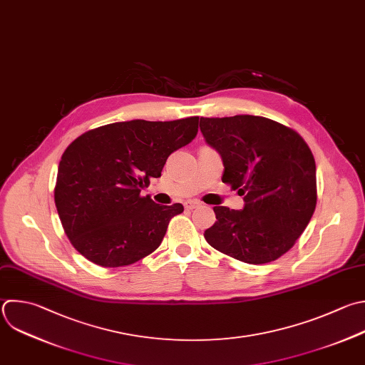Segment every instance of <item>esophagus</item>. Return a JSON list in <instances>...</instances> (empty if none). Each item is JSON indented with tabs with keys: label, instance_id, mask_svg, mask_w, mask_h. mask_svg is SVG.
I'll return each instance as SVG.
<instances>
[{
	"label": "esophagus",
	"instance_id": "esophagus-1",
	"mask_svg": "<svg viewBox=\"0 0 365 365\" xmlns=\"http://www.w3.org/2000/svg\"><path fill=\"white\" fill-rule=\"evenodd\" d=\"M184 207H185L187 210H194V208L200 207V202L195 201V200H188V201L184 202Z\"/></svg>",
	"mask_w": 365,
	"mask_h": 365
}]
</instances>
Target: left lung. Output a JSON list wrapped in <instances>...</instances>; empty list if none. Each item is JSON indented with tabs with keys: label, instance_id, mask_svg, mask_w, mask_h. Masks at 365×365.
I'll use <instances>...</instances> for the list:
<instances>
[{
	"label": "left lung",
	"instance_id": "1",
	"mask_svg": "<svg viewBox=\"0 0 365 365\" xmlns=\"http://www.w3.org/2000/svg\"><path fill=\"white\" fill-rule=\"evenodd\" d=\"M205 143L222 160V182L244 195L242 210L214 207L205 230L215 250L247 264L285 254L308 225L317 204L315 161L292 130L264 117L202 118Z\"/></svg>",
	"mask_w": 365,
	"mask_h": 365
}]
</instances>
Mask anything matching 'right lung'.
Returning <instances> with one entry per match:
<instances>
[{"mask_svg":"<svg viewBox=\"0 0 365 365\" xmlns=\"http://www.w3.org/2000/svg\"><path fill=\"white\" fill-rule=\"evenodd\" d=\"M198 117L131 120L91 130L64 151L56 207L74 248L101 267L134 264L155 251L181 204L161 205L141 191L161 177L171 153L190 144Z\"/></svg>","mask_w":365,"mask_h":365,"instance_id":"obj_1","label":"right lung"}]
</instances>
